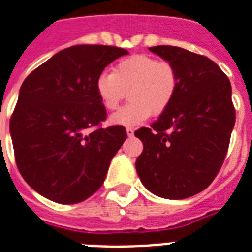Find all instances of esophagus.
<instances>
[{
	"instance_id": "esophagus-1",
	"label": "esophagus",
	"mask_w": 252,
	"mask_h": 252,
	"mask_svg": "<svg viewBox=\"0 0 252 252\" xmlns=\"http://www.w3.org/2000/svg\"><path fill=\"white\" fill-rule=\"evenodd\" d=\"M133 133H135V128H132V126H128V128H126V135L131 137V136H133Z\"/></svg>"
}]
</instances>
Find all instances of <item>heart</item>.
<instances>
[{"label": "heart", "mask_w": 252, "mask_h": 252, "mask_svg": "<svg viewBox=\"0 0 252 252\" xmlns=\"http://www.w3.org/2000/svg\"><path fill=\"white\" fill-rule=\"evenodd\" d=\"M178 87L176 66L148 55L120 60L112 73L104 72L96 80L98 100L108 111H115L128 91L131 101L111 117L112 124L126 126L140 124L152 113H163L171 105Z\"/></svg>", "instance_id": "b5f03b06"}]
</instances>
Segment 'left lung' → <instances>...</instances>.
I'll list each match as a JSON object with an SVG mask.
<instances>
[{
  "label": "left lung",
  "mask_w": 252,
  "mask_h": 252,
  "mask_svg": "<svg viewBox=\"0 0 252 252\" xmlns=\"http://www.w3.org/2000/svg\"><path fill=\"white\" fill-rule=\"evenodd\" d=\"M150 50L176 66L179 87L159 119L135 132L144 145L136 171L156 196L186 199L206 189L225 159L235 126L231 84L206 56L171 45Z\"/></svg>",
  "instance_id": "1"
}]
</instances>
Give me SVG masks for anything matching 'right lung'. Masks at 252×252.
Instances as JSON below:
<instances>
[{"instance_id":"obj_1","label":"right lung","mask_w":252,"mask_h":252,"mask_svg":"<svg viewBox=\"0 0 252 252\" xmlns=\"http://www.w3.org/2000/svg\"><path fill=\"white\" fill-rule=\"evenodd\" d=\"M124 55L128 50L117 46H70L22 83L9 124L17 168L52 202L92 196L126 139L123 126L102 128L107 109L96 93L104 68Z\"/></svg>"}]
</instances>
